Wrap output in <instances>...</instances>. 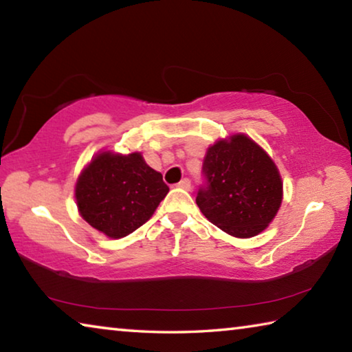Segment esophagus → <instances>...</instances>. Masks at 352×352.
<instances>
[{
	"instance_id": "1",
	"label": "esophagus",
	"mask_w": 352,
	"mask_h": 352,
	"mask_svg": "<svg viewBox=\"0 0 352 352\" xmlns=\"http://www.w3.org/2000/svg\"><path fill=\"white\" fill-rule=\"evenodd\" d=\"M178 188H182V189H186V190H189L190 189V180L189 178H183V180L177 184Z\"/></svg>"
}]
</instances>
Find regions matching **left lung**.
Here are the masks:
<instances>
[{
	"label": "left lung",
	"mask_w": 352,
	"mask_h": 352,
	"mask_svg": "<svg viewBox=\"0 0 352 352\" xmlns=\"http://www.w3.org/2000/svg\"><path fill=\"white\" fill-rule=\"evenodd\" d=\"M195 201L205 217L234 237H253L276 216L283 182L275 163L245 135L208 148Z\"/></svg>",
	"instance_id": "1"
}]
</instances>
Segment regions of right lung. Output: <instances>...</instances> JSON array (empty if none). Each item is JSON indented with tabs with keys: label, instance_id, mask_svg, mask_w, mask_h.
I'll list each match as a JSON object with an SVG mask.
<instances>
[{
	"label": "right lung",
	"instance_id": "obj_1",
	"mask_svg": "<svg viewBox=\"0 0 352 352\" xmlns=\"http://www.w3.org/2000/svg\"><path fill=\"white\" fill-rule=\"evenodd\" d=\"M168 192L163 175L148 168L136 152L98 155L76 184L80 216L113 239L144 225Z\"/></svg>",
	"mask_w": 352,
	"mask_h": 352
}]
</instances>
